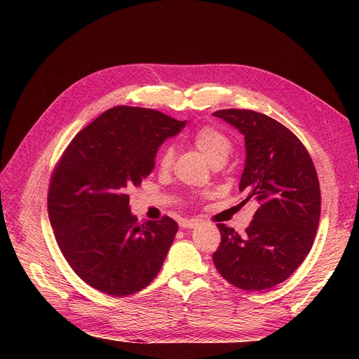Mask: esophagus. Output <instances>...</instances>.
Listing matches in <instances>:
<instances>
[{"label": "esophagus", "instance_id": "obj_1", "mask_svg": "<svg viewBox=\"0 0 359 359\" xmlns=\"http://www.w3.org/2000/svg\"><path fill=\"white\" fill-rule=\"evenodd\" d=\"M199 222H201L199 219H180L179 224H180L182 229H194V227H196Z\"/></svg>", "mask_w": 359, "mask_h": 359}]
</instances>
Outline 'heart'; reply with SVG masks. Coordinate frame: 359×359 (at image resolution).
<instances>
[{"label": "heart", "instance_id": "obj_1", "mask_svg": "<svg viewBox=\"0 0 359 359\" xmlns=\"http://www.w3.org/2000/svg\"><path fill=\"white\" fill-rule=\"evenodd\" d=\"M192 144L201 151L210 164H224L233 151L231 140L214 126H203L192 135ZM173 163V148L164 147L158 154V165L161 170L170 168Z\"/></svg>", "mask_w": 359, "mask_h": 359}]
</instances>
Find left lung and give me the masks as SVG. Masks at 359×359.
I'll return each instance as SVG.
<instances>
[{
  "label": "left lung",
  "mask_w": 359,
  "mask_h": 359,
  "mask_svg": "<svg viewBox=\"0 0 359 359\" xmlns=\"http://www.w3.org/2000/svg\"><path fill=\"white\" fill-rule=\"evenodd\" d=\"M212 115L244 135L238 189L257 202L244 234L218 224L215 268L237 288L268 290L288 279L311 250L322 203L316 168L303 142L278 121L248 109Z\"/></svg>",
  "instance_id": "8db88e82"
}]
</instances>
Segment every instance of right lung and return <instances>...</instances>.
Masks as SVG:
<instances>
[{
    "label": "right lung",
    "mask_w": 359,
    "mask_h": 359,
    "mask_svg": "<svg viewBox=\"0 0 359 359\" xmlns=\"http://www.w3.org/2000/svg\"><path fill=\"white\" fill-rule=\"evenodd\" d=\"M186 122L118 106L81 129L56 164L48 214L56 243L86 284L113 297L144 290L160 272L177 222H138L128 192L156 165L158 147Z\"/></svg>",
    "instance_id": "right-lung-1"
}]
</instances>
